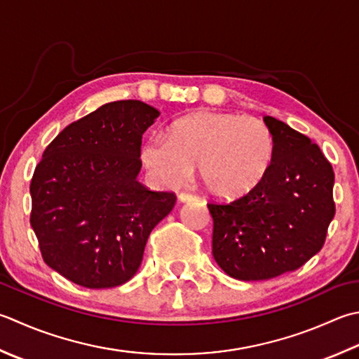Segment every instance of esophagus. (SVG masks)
<instances>
[{
	"instance_id": "34e87169",
	"label": "esophagus",
	"mask_w": 359,
	"mask_h": 359,
	"mask_svg": "<svg viewBox=\"0 0 359 359\" xmlns=\"http://www.w3.org/2000/svg\"><path fill=\"white\" fill-rule=\"evenodd\" d=\"M199 198L196 194H191V193H180L179 194V201L180 202H189V201H198Z\"/></svg>"
}]
</instances>
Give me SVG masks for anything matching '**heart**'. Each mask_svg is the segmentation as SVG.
Masks as SVG:
<instances>
[{
  "label": "heart",
  "instance_id": "obj_1",
  "mask_svg": "<svg viewBox=\"0 0 359 359\" xmlns=\"http://www.w3.org/2000/svg\"><path fill=\"white\" fill-rule=\"evenodd\" d=\"M273 147L272 132L259 119L203 110L177 119L168 138H146L140 157L163 187L180 185L199 161L201 180L210 193L236 198L262 182Z\"/></svg>",
  "mask_w": 359,
  "mask_h": 359
}]
</instances>
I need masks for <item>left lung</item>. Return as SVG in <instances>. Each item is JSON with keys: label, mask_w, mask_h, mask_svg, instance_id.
<instances>
[{"label": "left lung", "mask_w": 359, "mask_h": 359, "mask_svg": "<svg viewBox=\"0 0 359 359\" xmlns=\"http://www.w3.org/2000/svg\"><path fill=\"white\" fill-rule=\"evenodd\" d=\"M273 158L262 182L231 202H208L213 257L227 276L258 282L304 266L325 243L334 216V172L320 147L264 116Z\"/></svg>", "instance_id": "left-lung-1"}]
</instances>
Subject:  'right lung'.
<instances>
[{"mask_svg": "<svg viewBox=\"0 0 359 359\" xmlns=\"http://www.w3.org/2000/svg\"><path fill=\"white\" fill-rule=\"evenodd\" d=\"M158 115L135 100L104 104L67 126L35 166L31 226L45 263L69 282H129L152 229L174 208V193L137 180L142 137Z\"/></svg>", "mask_w": 359, "mask_h": 359, "instance_id": "right-lung-1", "label": "right lung"}]
</instances>
